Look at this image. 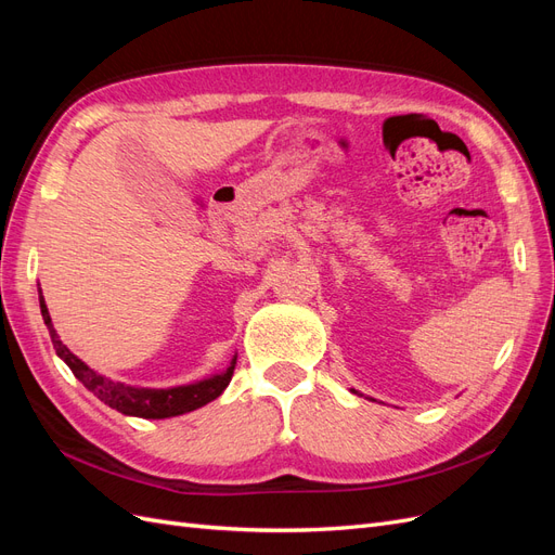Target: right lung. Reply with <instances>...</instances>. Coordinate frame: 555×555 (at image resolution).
<instances>
[{
  "mask_svg": "<svg viewBox=\"0 0 555 555\" xmlns=\"http://www.w3.org/2000/svg\"><path fill=\"white\" fill-rule=\"evenodd\" d=\"M39 306L43 322L48 326L50 340H53V347L57 351V357L72 367V373L82 382L88 391H92L99 400L106 402L108 408L122 412L127 416H141V418H169L178 416L184 412H192L208 405L210 400L217 396H222V391L229 386L233 377V367H236V357L231 359L229 367L220 375H212L208 379H201L194 384H184V386H173V389H143V386H129L122 382H113L104 375L94 373L90 365L82 363L76 354H72L69 347L62 345L57 338V331L53 328V322H50V314L46 308L43 296H39Z\"/></svg>",
  "mask_w": 555,
  "mask_h": 555,
  "instance_id": "add662e5",
  "label": "right lung"
}]
</instances>
